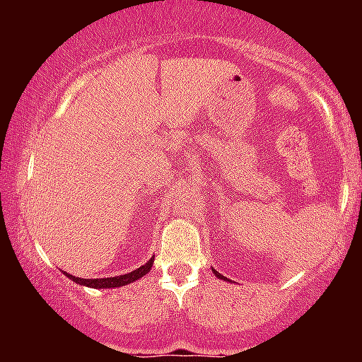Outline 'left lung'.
Wrapping results in <instances>:
<instances>
[{
	"label": "left lung",
	"mask_w": 362,
	"mask_h": 362,
	"mask_svg": "<svg viewBox=\"0 0 362 362\" xmlns=\"http://www.w3.org/2000/svg\"><path fill=\"white\" fill-rule=\"evenodd\" d=\"M212 272H214V274H216V276H217V279H221V280H226V281H230L229 279H226V276H222V275L219 274V272H216L214 269H212Z\"/></svg>",
	"instance_id": "8db88e82"
}]
</instances>
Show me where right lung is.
<instances>
[{
	"label": "right lung",
	"instance_id": "add662e5",
	"mask_svg": "<svg viewBox=\"0 0 362 362\" xmlns=\"http://www.w3.org/2000/svg\"><path fill=\"white\" fill-rule=\"evenodd\" d=\"M153 262H155V257H151L150 260L146 262L145 265H141L140 269L130 272V274L118 275V276H108V279H78V276H74L67 272H64V275L69 276L72 281H76L78 285L88 286V288H117V286H125L128 284H133L138 279H141L143 275H146L148 272L151 270Z\"/></svg>",
	"mask_w": 362,
	"mask_h": 362
}]
</instances>
